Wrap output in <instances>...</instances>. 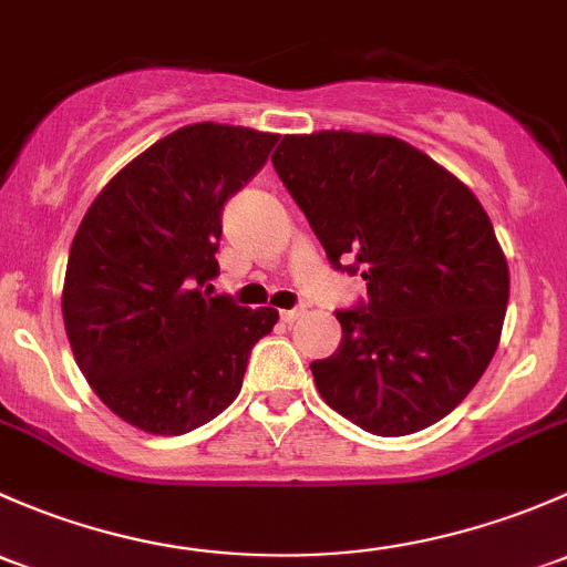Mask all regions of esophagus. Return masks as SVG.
I'll list each match as a JSON object with an SVG mask.
<instances>
[{"instance_id":"34e87169","label":"esophagus","mask_w":567,"mask_h":567,"mask_svg":"<svg viewBox=\"0 0 567 567\" xmlns=\"http://www.w3.org/2000/svg\"><path fill=\"white\" fill-rule=\"evenodd\" d=\"M302 317V308H289V311H281V319L286 324H291V322H297V319Z\"/></svg>"}]
</instances>
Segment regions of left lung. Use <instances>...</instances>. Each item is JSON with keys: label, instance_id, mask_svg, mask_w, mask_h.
I'll return each instance as SVG.
<instances>
[{"label": "left lung", "instance_id": "left-lung-1", "mask_svg": "<svg viewBox=\"0 0 567 567\" xmlns=\"http://www.w3.org/2000/svg\"><path fill=\"white\" fill-rule=\"evenodd\" d=\"M272 166L330 265L369 286V300L336 313V352L311 363L324 404L377 436L414 434L451 414L492 363L511 295L475 194L379 133L284 136Z\"/></svg>", "mask_w": 567, "mask_h": 567}]
</instances>
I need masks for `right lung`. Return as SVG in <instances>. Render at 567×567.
<instances>
[{"mask_svg":"<svg viewBox=\"0 0 567 567\" xmlns=\"http://www.w3.org/2000/svg\"><path fill=\"white\" fill-rule=\"evenodd\" d=\"M276 133L196 122L133 157L86 209L62 317L97 399L147 434L198 429L237 399L276 308L213 295L226 198L265 166Z\"/></svg>","mask_w":567,"mask_h":567,"instance_id":"right-lung-1","label":"right lung"}]
</instances>
